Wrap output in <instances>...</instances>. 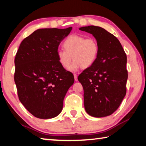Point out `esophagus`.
<instances>
[{
  "instance_id": "esophagus-1",
  "label": "esophagus",
  "mask_w": 146,
  "mask_h": 146,
  "mask_svg": "<svg viewBox=\"0 0 146 146\" xmlns=\"http://www.w3.org/2000/svg\"><path fill=\"white\" fill-rule=\"evenodd\" d=\"M74 78H75V81H77L78 80L77 75H76V74H74Z\"/></svg>"
}]
</instances>
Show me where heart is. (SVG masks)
<instances>
[{
  "label": "heart",
  "mask_w": 146,
  "mask_h": 146,
  "mask_svg": "<svg viewBox=\"0 0 146 146\" xmlns=\"http://www.w3.org/2000/svg\"><path fill=\"white\" fill-rule=\"evenodd\" d=\"M63 47L64 49H59L56 53L58 60L64 68L70 66L72 59L75 60L69 68L71 71H75L81 67H90L95 62L99 51L95 38L79 35L69 36L63 42Z\"/></svg>",
  "instance_id": "heart-1"
}]
</instances>
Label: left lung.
<instances>
[{
	"instance_id": "1",
	"label": "left lung",
	"mask_w": 146,
	"mask_h": 146,
	"mask_svg": "<svg viewBox=\"0 0 146 146\" xmlns=\"http://www.w3.org/2000/svg\"><path fill=\"white\" fill-rule=\"evenodd\" d=\"M79 29L92 34L99 46L95 62L78 76L85 110L92 117H106L117 110L126 94V54L117 38L104 28L89 26Z\"/></svg>"
}]
</instances>
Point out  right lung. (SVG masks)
<instances>
[{"label": "right lung", "instance_id": "obj_1", "mask_svg": "<svg viewBox=\"0 0 146 146\" xmlns=\"http://www.w3.org/2000/svg\"><path fill=\"white\" fill-rule=\"evenodd\" d=\"M71 29H37L22 41L16 53L14 80L18 97L36 118L56 117L74 83L73 73L61 66L56 55L59 44Z\"/></svg>", "mask_w": 146, "mask_h": 146}]
</instances>
